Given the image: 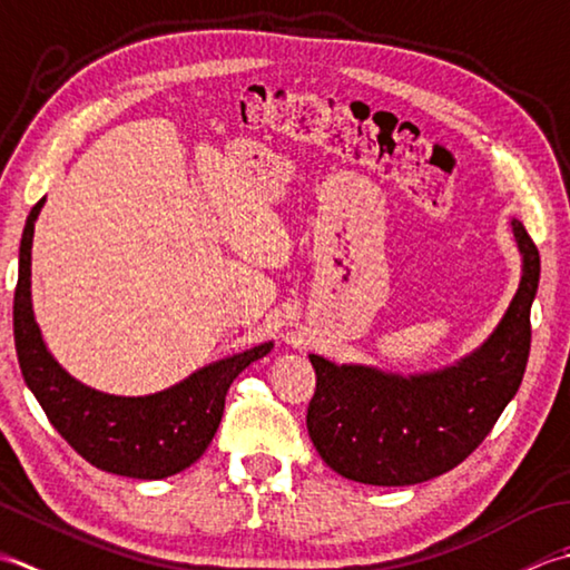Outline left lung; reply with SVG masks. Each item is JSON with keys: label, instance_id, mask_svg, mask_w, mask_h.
<instances>
[{"label": "left lung", "instance_id": "left-lung-1", "mask_svg": "<svg viewBox=\"0 0 570 570\" xmlns=\"http://www.w3.org/2000/svg\"><path fill=\"white\" fill-rule=\"evenodd\" d=\"M512 230L521 255L517 293L487 340L458 362L399 374L309 354L317 391L307 431L336 474L379 487L428 482L458 468L490 435L524 379L541 275L539 250L519 218Z\"/></svg>", "mask_w": 570, "mask_h": 570}]
</instances>
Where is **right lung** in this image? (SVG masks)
<instances>
[{"instance_id": "obj_1", "label": "right lung", "mask_w": 570, "mask_h": 570, "mask_svg": "<svg viewBox=\"0 0 570 570\" xmlns=\"http://www.w3.org/2000/svg\"><path fill=\"white\" fill-rule=\"evenodd\" d=\"M43 202L46 196L31 208L19 246L14 344L21 376L56 431L98 470L135 480L171 478L204 455L224 415L228 386L275 342L218 358L147 396H115L86 386L56 362L33 317L31 246Z\"/></svg>"}]
</instances>
